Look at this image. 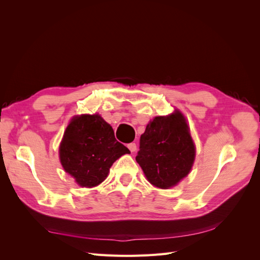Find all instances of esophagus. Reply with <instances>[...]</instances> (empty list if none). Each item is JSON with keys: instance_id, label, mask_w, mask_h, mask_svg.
<instances>
[{"instance_id": "obj_1", "label": "esophagus", "mask_w": 260, "mask_h": 260, "mask_svg": "<svg viewBox=\"0 0 260 260\" xmlns=\"http://www.w3.org/2000/svg\"><path fill=\"white\" fill-rule=\"evenodd\" d=\"M128 148L130 149V151L133 153V152H136L137 151V144L136 143H129L128 144Z\"/></svg>"}]
</instances>
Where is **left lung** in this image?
<instances>
[{"instance_id":"obj_1","label":"left lung","mask_w":260,"mask_h":260,"mask_svg":"<svg viewBox=\"0 0 260 260\" xmlns=\"http://www.w3.org/2000/svg\"><path fill=\"white\" fill-rule=\"evenodd\" d=\"M194 158L195 146L185 118L176 111L155 117L146 125L136 160L153 185L169 188L188 175Z\"/></svg>"}]
</instances>
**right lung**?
Here are the masks:
<instances>
[{"mask_svg":"<svg viewBox=\"0 0 260 260\" xmlns=\"http://www.w3.org/2000/svg\"><path fill=\"white\" fill-rule=\"evenodd\" d=\"M129 153V149L116 140L111 124L100 115L74 117L59 146L62 167L83 187L103 182L112 165Z\"/></svg>","mask_w":260,"mask_h":260,"instance_id":"obj_1","label":"right lung"}]
</instances>
